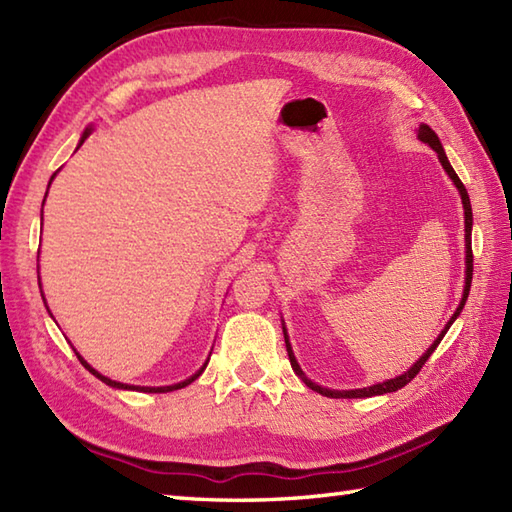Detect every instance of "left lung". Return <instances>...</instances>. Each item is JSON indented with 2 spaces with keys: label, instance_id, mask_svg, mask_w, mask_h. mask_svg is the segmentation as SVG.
I'll return each mask as SVG.
<instances>
[{
  "label": "left lung",
  "instance_id": "obj_1",
  "mask_svg": "<svg viewBox=\"0 0 512 512\" xmlns=\"http://www.w3.org/2000/svg\"><path fill=\"white\" fill-rule=\"evenodd\" d=\"M418 138L422 140V143H427L433 151H436L438 154V158H440V162H442V167H444V171L449 173V178L453 180V184L455 187H458V191H460V195H462V204H464V239H466V279H464V295H462V301H460V306H458V310H455V314L451 317V321L444 325V330L440 332V336L436 341H433V345L429 347L427 352H424L416 363H413L405 374H400V376H396V378H389V380H385V383H378V385H372V387H363V389H343V391H339V389H328V387H321V385H317V383H312V380L301 372V367H299V363H297V358H295V354H292V347H290V341H288V334H286V328H284V339H286V350H288V358H290V365H292V369H295V374L303 380V383H306L310 389H314V391H319L321 396H328V398H369V396H380V394H389V391H398L400 387H405L407 383H411L413 378H416V374L420 372L422 369V365L429 361V356L436 352V347H438V343L442 341V336L447 334V330L451 328V323L460 317V312H462V308H464V303H466V297H469V290H471V279H473V250H471V228H473V211H471V200H469V193H466V187L462 184V180L458 178V173L453 171V167H451V162H449V158H447V154H444V149H442V143H440V138L436 136V132H433V129L429 127V125H420V129H418Z\"/></svg>",
  "mask_w": 512,
  "mask_h": 512
}]
</instances>
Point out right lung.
<instances>
[{
	"mask_svg": "<svg viewBox=\"0 0 512 512\" xmlns=\"http://www.w3.org/2000/svg\"><path fill=\"white\" fill-rule=\"evenodd\" d=\"M92 134V129H85V132H83V136H81V140H79V147L85 143V138H88ZM54 178V176H52ZM50 178V180H52ZM76 356H79V361L83 363V367H88L90 369V372L96 376V378H99V380H103V383L105 385H110V387H116V389H136V391H147V394H165V391H173V389H182V387H187V385H191L193 383V380L195 378H198L202 372H204V367H206V363L198 369V372H195L191 378H187V380H182V383H176V385H169V387H138V385H125V383H116V380H112V378H107V376H103V374H99V372H96V369L94 367H90L88 363H85L83 361V358H81V354H76Z\"/></svg>",
	"mask_w": 512,
	"mask_h": 512,
	"instance_id": "obj_1",
	"label": "right lung"
}]
</instances>
